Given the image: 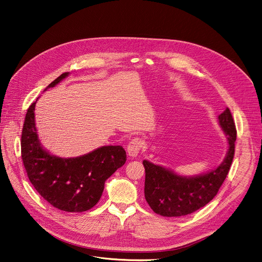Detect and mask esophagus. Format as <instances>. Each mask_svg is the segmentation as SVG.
Returning a JSON list of instances; mask_svg holds the SVG:
<instances>
[{"mask_svg":"<svg viewBox=\"0 0 262 262\" xmlns=\"http://www.w3.org/2000/svg\"><path fill=\"white\" fill-rule=\"evenodd\" d=\"M143 147V141L139 138H135L133 139L129 144L127 145V154L129 157H137L139 155V152L141 151V149Z\"/></svg>","mask_w":262,"mask_h":262,"instance_id":"esophagus-1","label":"esophagus"}]
</instances>
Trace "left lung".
<instances>
[{
	"label": "left lung",
	"instance_id": "8db88e82",
	"mask_svg": "<svg viewBox=\"0 0 262 262\" xmlns=\"http://www.w3.org/2000/svg\"><path fill=\"white\" fill-rule=\"evenodd\" d=\"M219 123L227 138L228 151L225 160L214 170L188 177L177 175L146 160L143 161L145 199L156 213L163 216L190 214L205 206L217 194L234 157L236 128L228 107L219 115Z\"/></svg>",
	"mask_w": 262,
	"mask_h": 262
}]
</instances>
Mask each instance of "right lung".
Listing matches in <instances>:
<instances>
[{"label": "right lung", "instance_id": "right-lung-1", "mask_svg": "<svg viewBox=\"0 0 262 262\" xmlns=\"http://www.w3.org/2000/svg\"><path fill=\"white\" fill-rule=\"evenodd\" d=\"M68 74L62 73L48 88L55 87ZM35 103L27 111L20 142L21 159L29 180L54 207L68 212L89 210L99 201L105 180L125 164V150L122 146H102L78 158L51 155L38 139Z\"/></svg>", "mask_w": 262, "mask_h": 262}]
</instances>
